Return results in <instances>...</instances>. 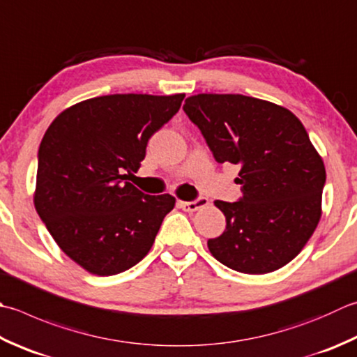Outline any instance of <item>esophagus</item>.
I'll list each match as a JSON object with an SVG mask.
<instances>
[{
  "label": "esophagus",
  "instance_id": "1",
  "mask_svg": "<svg viewBox=\"0 0 357 357\" xmlns=\"http://www.w3.org/2000/svg\"><path fill=\"white\" fill-rule=\"evenodd\" d=\"M179 206L184 208L185 212H197L199 208H204L208 206V199L207 198H198L195 201H181Z\"/></svg>",
  "mask_w": 357,
  "mask_h": 357
}]
</instances>
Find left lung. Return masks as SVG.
I'll return each instance as SVG.
<instances>
[{"mask_svg": "<svg viewBox=\"0 0 357 357\" xmlns=\"http://www.w3.org/2000/svg\"><path fill=\"white\" fill-rule=\"evenodd\" d=\"M184 111L220 164H238L243 198L215 201L226 230L211 254L243 274H268L302 252L322 216V156L288 108L243 94H197Z\"/></svg>", "mask_w": 357, "mask_h": 357, "instance_id": "obj_1", "label": "left lung"}]
</instances>
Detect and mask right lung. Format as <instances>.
I'll return each mask as SVG.
<instances>
[{
	"label": "right lung",
	"mask_w": 357,
	"mask_h": 357,
	"mask_svg": "<svg viewBox=\"0 0 357 357\" xmlns=\"http://www.w3.org/2000/svg\"><path fill=\"white\" fill-rule=\"evenodd\" d=\"M184 97H93L61 111L46 130L33 204L59 248L89 274L116 275L137 264L173 211L172 195H144L125 179Z\"/></svg>",
	"instance_id": "right-lung-1"
}]
</instances>
